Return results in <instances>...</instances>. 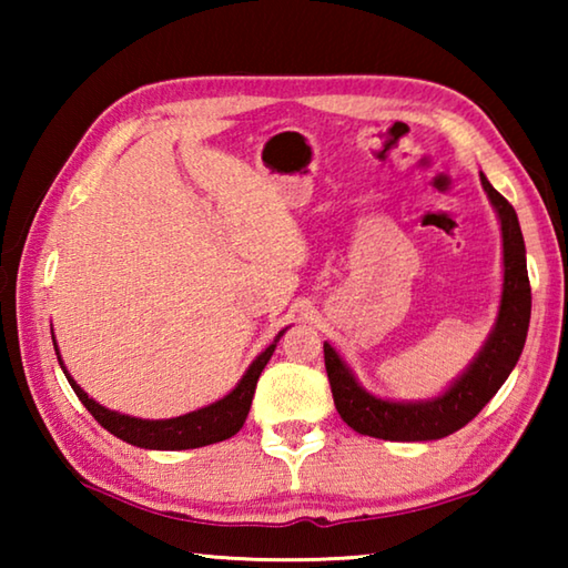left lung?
<instances>
[{
    "mask_svg": "<svg viewBox=\"0 0 568 568\" xmlns=\"http://www.w3.org/2000/svg\"><path fill=\"white\" fill-rule=\"evenodd\" d=\"M488 200L501 223L504 240V285L496 323L488 338L466 365V371L436 398L388 400L365 390L351 365L325 341V371H328L335 408L353 430L383 440H436L456 434L496 396L511 376L524 351L528 321H531V285L526 271V245L511 203L494 190L480 172Z\"/></svg>",
    "mask_w": 568,
    "mask_h": 568,
    "instance_id": "8db88e82",
    "label": "left lung"
}]
</instances>
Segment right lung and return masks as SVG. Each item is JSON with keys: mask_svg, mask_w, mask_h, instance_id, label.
Masks as SVG:
<instances>
[{"mask_svg": "<svg viewBox=\"0 0 568 568\" xmlns=\"http://www.w3.org/2000/svg\"><path fill=\"white\" fill-rule=\"evenodd\" d=\"M287 328H283L281 333L275 335V341L267 345V348L257 355V358L247 365L245 376L237 381V386L210 406H203L197 410H190L185 416L178 418H162V420H150V418H134L128 416V413H118L100 406L98 400L90 398L77 381L67 373L60 348H57L54 341V351H57V361H60L62 371L67 381H70L72 390L77 393V398L82 400V406L88 408L94 420L100 423L102 428H108L112 436H118L120 440H128V444L138 446V448H150V450H185V448H200V446H210L217 444V440H225L230 436H235L243 423L247 418L250 403H253L255 396V386L257 378H261L263 368L271 361V355L275 351L277 341L283 338V333Z\"/></svg>", "mask_w": 568, "mask_h": 568, "instance_id": "1", "label": "right lung"}]
</instances>
